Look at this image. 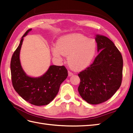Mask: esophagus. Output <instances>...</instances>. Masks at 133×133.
I'll return each instance as SVG.
<instances>
[{
  "label": "esophagus",
  "mask_w": 133,
  "mask_h": 133,
  "mask_svg": "<svg viewBox=\"0 0 133 133\" xmlns=\"http://www.w3.org/2000/svg\"><path fill=\"white\" fill-rule=\"evenodd\" d=\"M68 75H69V77H70V76H71V75H73V73L72 72L70 71H68Z\"/></svg>",
  "instance_id": "obj_1"
}]
</instances>
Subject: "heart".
I'll use <instances>...</instances> for the list:
<instances>
[{
	"mask_svg": "<svg viewBox=\"0 0 133 133\" xmlns=\"http://www.w3.org/2000/svg\"><path fill=\"white\" fill-rule=\"evenodd\" d=\"M96 50L97 43L94 39H87L80 34H74L61 38L57 46L52 49V52L59 59H62L63 55L68 56L67 63L70 68L79 71L91 63Z\"/></svg>",
	"mask_w": 133,
	"mask_h": 133,
	"instance_id": "b5f03b06",
	"label": "heart"
}]
</instances>
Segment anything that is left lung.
<instances>
[{"label":"left lung","mask_w":133,"mask_h":133,"mask_svg":"<svg viewBox=\"0 0 133 133\" xmlns=\"http://www.w3.org/2000/svg\"><path fill=\"white\" fill-rule=\"evenodd\" d=\"M99 54L93 63L78 74V92L87 103L97 104L111 98L122 81L123 59L113 42L104 36L95 38Z\"/></svg>","instance_id":"1"}]
</instances>
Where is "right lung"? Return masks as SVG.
<instances>
[{"label": "right lung", "instance_id": "right-lung-1", "mask_svg": "<svg viewBox=\"0 0 133 133\" xmlns=\"http://www.w3.org/2000/svg\"><path fill=\"white\" fill-rule=\"evenodd\" d=\"M31 30H28L22 36L11 58V80L14 89L23 99L34 105L43 106L50 103L56 97L68 72L64 66L52 65L40 77L31 78L26 74L21 65L19 54L23 37Z\"/></svg>", "mask_w": 133, "mask_h": 133}]
</instances>
